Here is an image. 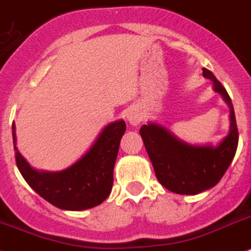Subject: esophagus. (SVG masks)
Listing matches in <instances>:
<instances>
[{
    "label": "esophagus",
    "mask_w": 251,
    "mask_h": 251,
    "mask_svg": "<svg viewBox=\"0 0 251 251\" xmlns=\"http://www.w3.org/2000/svg\"><path fill=\"white\" fill-rule=\"evenodd\" d=\"M127 119L132 126H138L142 122V113L138 109H132L128 111Z\"/></svg>",
    "instance_id": "1"
}]
</instances>
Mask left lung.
<instances>
[{
  "label": "left lung",
  "instance_id": "1",
  "mask_svg": "<svg viewBox=\"0 0 251 251\" xmlns=\"http://www.w3.org/2000/svg\"><path fill=\"white\" fill-rule=\"evenodd\" d=\"M203 76L213 82V90L230 108V132L217 146L189 145L157 123L143 124L140 129L157 180L176 194L194 196L215 187L232 162L239 143L236 118L227 91L209 70L203 68Z\"/></svg>",
  "mask_w": 251,
  "mask_h": 251
}]
</instances>
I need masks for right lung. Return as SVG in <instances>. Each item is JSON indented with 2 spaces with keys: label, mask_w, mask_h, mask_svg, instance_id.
Here are the masks:
<instances>
[{
  "label": "right lung",
  "mask_w": 251,
  "mask_h": 251,
  "mask_svg": "<svg viewBox=\"0 0 251 251\" xmlns=\"http://www.w3.org/2000/svg\"><path fill=\"white\" fill-rule=\"evenodd\" d=\"M126 128V122L122 119L108 124L89 151L70 168L61 171H40L31 168L19 152L15 124H12L16 165L30 188L50 204L66 211L93 208L110 194L114 180L113 170Z\"/></svg>",
  "instance_id": "right-lung-1"
}]
</instances>
